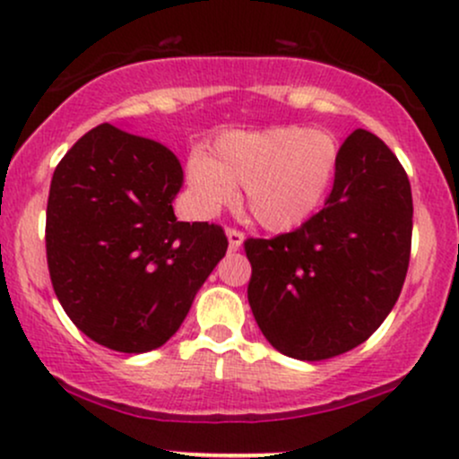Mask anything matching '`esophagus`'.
I'll return each instance as SVG.
<instances>
[{"mask_svg":"<svg viewBox=\"0 0 459 459\" xmlns=\"http://www.w3.org/2000/svg\"><path fill=\"white\" fill-rule=\"evenodd\" d=\"M226 238H229V246H230V250H239V248H241V244H244V238H246V235L241 233L239 229H233V226H229V229H226Z\"/></svg>","mask_w":459,"mask_h":459,"instance_id":"obj_1","label":"esophagus"}]
</instances>
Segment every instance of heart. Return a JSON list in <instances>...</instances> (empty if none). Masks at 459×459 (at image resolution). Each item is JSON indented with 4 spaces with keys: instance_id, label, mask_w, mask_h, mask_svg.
I'll list each match as a JSON object with an SVG mask.
<instances>
[{
    "instance_id": "heart-1",
    "label": "heart",
    "mask_w": 459,
    "mask_h": 459,
    "mask_svg": "<svg viewBox=\"0 0 459 459\" xmlns=\"http://www.w3.org/2000/svg\"><path fill=\"white\" fill-rule=\"evenodd\" d=\"M340 163V145L325 130L276 126L220 137L211 154L189 159L187 178L203 213H218L244 189L246 209L261 226L287 230L325 203Z\"/></svg>"
}]
</instances>
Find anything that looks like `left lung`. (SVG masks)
Returning a JSON list of instances; mask_svg holds the SVG:
<instances>
[{"label":"left lung","mask_w":459,"mask_h":459,"mask_svg":"<svg viewBox=\"0 0 459 459\" xmlns=\"http://www.w3.org/2000/svg\"><path fill=\"white\" fill-rule=\"evenodd\" d=\"M411 215L410 178L394 152L368 130L349 134L318 213L291 233L244 241L248 303L265 340L305 361L368 340L405 283Z\"/></svg>","instance_id":"1"}]
</instances>
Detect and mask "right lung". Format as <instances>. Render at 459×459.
<instances>
[{
  "instance_id": "add662e5",
  "label": "right lung",
  "mask_w": 459,
  "mask_h": 459,
  "mask_svg": "<svg viewBox=\"0 0 459 459\" xmlns=\"http://www.w3.org/2000/svg\"><path fill=\"white\" fill-rule=\"evenodd\" d=\"M180 185L172 150L110 124L75 141L54 169L49 279L74 325L110 351L163 346L229 248L220 224L176 220Z\"/></svg>"
}]
</instances>
